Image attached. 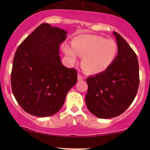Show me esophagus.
<instances>
[{"instance_id":"1","label":"esophagus","mask_w":150,"mask_h":150,"mask_svg":"<svg viewBox=\"0 0 150 150\" xmlns=\"http://www.w3.org/2000/svg\"><path fill=\"white\" fill-rule=\"evenodd\" d=\"M83 79H84V77H82L80 74H78V75H77V80H78L79 81H80V80H83Z\"/></svg>"}]
</instances>
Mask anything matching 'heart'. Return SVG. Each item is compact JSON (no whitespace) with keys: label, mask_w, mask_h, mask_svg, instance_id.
<instances>
[{"label":"heart","mask_w":150,"mask_h":150,"mask_svg":"<svg viewBox=\"0 0 150 150\" xmlns=\"http://www.w3.org/2000/svg\"><path fill=\"white\" fill-rule=\"evenodd\" d=\"M63 51L71 63L77 60V54L82 56V66L87 73L99 74L107 70L117 54L116 44L111 39L92 34H84L75 38L73 47L63 46Z\"/></svg>","instance_id":"heart-1"}]
</instances>
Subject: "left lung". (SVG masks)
Masks as SVG:
<instances>
[{"label": "left lung", "mask_w": 150, "mask_h": 150, "mask_svg": "<svg viewBox=\"0 0 150 150\" xmlns=\"http://www.w3.org/2000/svg\"><path fill=\"white\" fill-rule=\"evenodd\" d=\"M116 39L118 55L107 70L87 78L88 90L85 102L89 111L100 118L122 114L132 104L139 87L137 56L119 34Z\"/></svg>", "instance_id": "obj_1"}]
</instances>
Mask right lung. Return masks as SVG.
<instances>
[{
	"mask_svg": "<svg viewBox=\"0 0 150 150\" xmlns=\"http://www.w3.org/2000/svg\"><path fill=\"white\" fill-rule=\"evenodd\" d=\"M66 31L40 25L18 46L11 73L14 97L27 113L37 117L57 113L76 84L77 70L62 64L59 46Z\"/></svg>",
	"mask_w": 150,
	"mask_h": 150,
	"instance_id": "right-lung-1",
	"label": "right lung"
}]
</instances>
